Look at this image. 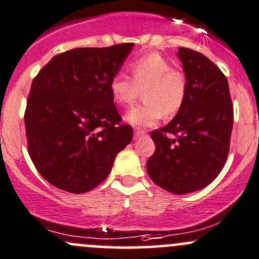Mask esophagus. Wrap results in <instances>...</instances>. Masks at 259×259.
I'll return each mask as SVG.
<instances>
[{"instance_id":"34e87169","label":"esophagus","mask_w":259,"mask_h":259,"mask_svg":"<svg viewBox=\"0 0 259 259\" xmlns=\"http://www.w3.org/2000/svg\"><path fill=\"white\" fill-rule=\"evenodd\" d=\"M146 133H145V130H140V129H137L134 132V139L135 140H138V139H140L141 137H144V135H145Z\"/></svg>"}]
</instances>
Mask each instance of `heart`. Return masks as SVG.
<instances>
[{"mask_svg":"<svg viewBox=\"0 0 259 259\" xmlns=\"http://www.w3.org/2000/svg\"><path fill=\"white\" fill-rule=\"evenodd\" d=\"M133 79L118 73L109 83L115 103L130 105L144 89L141 104L130 109L125 120L134 126H151L162 115L172 116L182 108L187 93L186 78L174 70L171 64L157 53H149L129 64Z\"/></svg>","mask_w":259,"mask_h":259,"instance_id":"1","label":"heart"}]
</instances>
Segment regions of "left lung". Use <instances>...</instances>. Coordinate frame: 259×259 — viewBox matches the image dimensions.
<instances>
[{
	"label": "left lung",
	"instance_id": "8db88e82",
	"mask_svg": "<svg viewBox=\"0 0 259 259\" xmlns=\"http://www.w3.org/2000/svg\"><path fill=\"white\" fill-rule=\"evenodd\" d=\"M178 57L186 99L172 120L151 133L156 149L146 170L157 186L184 195L203 189L221 172L230 151L233 108L227 78L216 64L189 48H179Z\"/></svg>",
	"mask_w": 259,
	"mask_h": 259
}]
</instances>
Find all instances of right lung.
I'll use <instances>...</instances> for the list:
<instances>
[{"mask_svg":"<svg viewBox=\"0 0 259 259\" xmlns=\"http://www.w3.org/2000/svg\"><path fill=\"white\" fill-rule=\"evenodd\" d=\"M133 47L74 48L53 57L32 81L24 113L28 152L53 186L91 191L132 143L133 127L120 124L109 83Z\"/></svg>","mask_w":259,"mask_h":259,"instance_id":"add662e5","label":"right lung"}]
</instances>
